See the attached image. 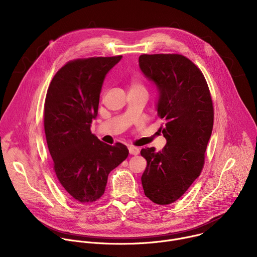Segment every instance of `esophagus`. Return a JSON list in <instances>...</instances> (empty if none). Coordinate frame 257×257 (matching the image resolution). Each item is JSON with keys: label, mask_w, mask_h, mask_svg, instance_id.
I'll use <instances>...</instances> for the list:
<instances>
[{"label": "esophagus", "mask_w": 257, "mask_h": 257, "mask_svg": "<svg viewBox=\"0 0 257 257\" xmlns=\"http://www.w3.org/2000/svg\"><path fill=\"white\" fill-rule=\"evenodd\" d=\"M129 154L132 156H137L139 154V149L135 148V146H130L129 148Z\"/></svg>", "instance_id": "esophagus-1"}]
</instances>
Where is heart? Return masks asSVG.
<instances>
[{
    "label": "heart",
    "instance_id": "1",
    "mask_svg": "<svg viewBox=\"0 0 257 257\" xmlns=\"http://www.w3.org/2000/svg\"><path fill=\"white\" fill-rule=\"evenodd\" d=\"M137 89H142V90H145L143 84L136 78H133L131 80V83H130V90H137Z\"/></svg>",
    "mask_w": 257,
    "mask_h": 257
}]
</instances>
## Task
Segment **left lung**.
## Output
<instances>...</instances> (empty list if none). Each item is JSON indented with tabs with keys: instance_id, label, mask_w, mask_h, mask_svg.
<instances>
[{
	"instance_id": "1",
	"label": "left lung",
	"mask_w": 257,
	"mask_h": 257,
	"mask_svg": "<svg viewBox=\"0 0 257 257\" xmlns=\"http://www.w3.org/2000/svg\"><path fill=\"white\" fill-rule=\"evenodd\" d=\"M139 67L159 92L165 148L142 149L148 162L141 177L144 194L159 205L178 200L200 175L213 126V104L200 69L179 54L141 55Z\"/></svg>"
}]
</instances>
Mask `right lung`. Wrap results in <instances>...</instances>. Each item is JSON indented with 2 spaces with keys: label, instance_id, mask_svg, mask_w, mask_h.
<instances>
[{
  "label": "right lung",
  "instance_id": "1",
  "mask_svg": "<svg viewBox=\"0 0 257 257\" xmlns=\"http://www.w3.org/2000/svg\"><path fill=\"white\" fill-rule=\"evenodd\" d=\"M122 56L76 59L66 63L48 88L44 126L53 167L66 193L89 204L104 193L107 176L128 157L127 146L108 145L91 134L106 73Z\"/></svg>",
  "mask_w": 257,
  "mask_h": 257
}]
</instances>
